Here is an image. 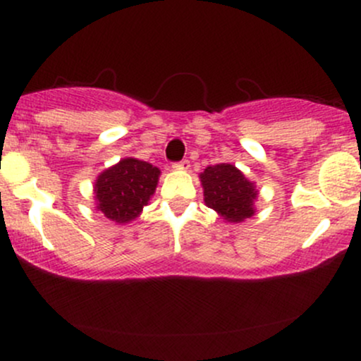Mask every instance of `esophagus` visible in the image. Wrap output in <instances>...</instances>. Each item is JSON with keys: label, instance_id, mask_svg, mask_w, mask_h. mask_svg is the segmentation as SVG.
<instances>
[{"label": "esophagus", "instance_id": "1", "mask_svg": "<svg viewBox=\"0 0 361 361\" xmlns=\"http://www.w3.org/2000/svg\"><path fill=\"white\" fill-rule=\"evenodd\" d=\"M175 168H176V169H181V171H186V169L190 168V161H188V159L180 161V163L175 164Z\"/></svg>", "mask_w": 361, "mask_h": 361}]
</instances>
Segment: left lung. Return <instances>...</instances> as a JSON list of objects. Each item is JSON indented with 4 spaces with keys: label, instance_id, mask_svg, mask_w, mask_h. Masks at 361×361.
<instances>
[{
    "label": "left lung",
    "instance_id": "1",
    "mask_svg": "<svg viewBox=\"0 0 361 361\" xmlns=\"http://www.w3.org/2000/svg\"><path fill=\"white\" fill-rule=\"evenodd\" d=\"M200 183L204 188V202L209 209L221 215L226 222L239 224L256 214L255 202L258 200V190L255 181L231 163L207 166L200 173Z\"/></svg>",
    "mask_w": 361,
    "mask_h": 361
}]
</instances>
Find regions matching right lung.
<instances>
[{"label": "right lung", "mask_w": 361, "mask_h": 361, "mask_svg": "<svg viewBox=\"0 0 361 361\" xmlns=\"http://www.w3.org/2000/svg\"><path fill=\"white\" fill-rule=\"evenodd\" d=\"M159 175L161 169L147 161L123 157L94 180V209L120 226L132 222L154 195Z\"/></svg>", "instance_id": "add662e5"}]
</instances>
